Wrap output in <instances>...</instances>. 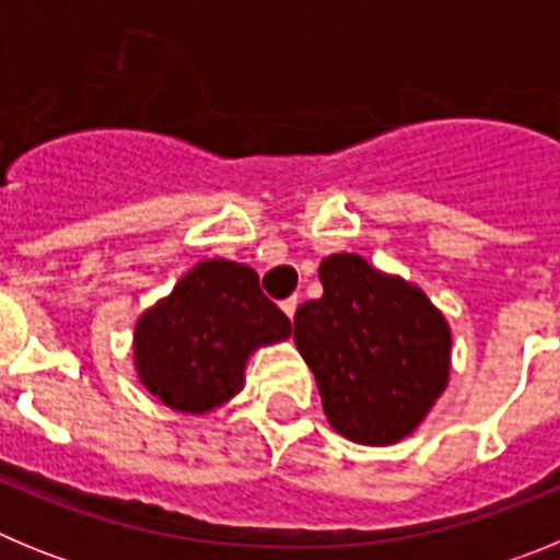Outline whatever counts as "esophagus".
Segmentation results:
<instances>
[{
  "label": "esophagus",
  "instance_id": "1",
  "mask_svg": "<svg viewBox=\"0 0 560 560\" xmlns=\"http://www.w3.org/2000/svg\"><path fill=\"white\" fill-rule=\"evenodd\" d=\"M296 305H300V300H296V296H289V300H283V303H280V308L285 311V316H291V319H294Z\"/></svg>",
  "mask_w": 560,
  "mask_h": 560
}]
</instances>
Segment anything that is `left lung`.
<instances>
[{
    "label": "left lung",
    "instance_id": "obj_1",
    "mask_svg": "<svg viewBox=\"0 0 560 560\" xmlns=\"http://www.w3.org/2000/svg\"><path fill=\"white\" fill-rule=\"evenodd\" d=\"M323 296L300 305L294 341L323 395L328 423L364 446H389L420 427L452 370V330L418 285L361 255L319 266Z\"/></svg>",
    "mask_w": 560,
    "mask_h": 560
}]
</instances>
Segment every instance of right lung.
<instances>
[{"label":"right lung","instance_id":"obj_1","mask_svg":"<svg viewBox=\"0 0 560 560\" xmlns=\"http://www.w3.org/2000/svg\"><path fill=\"white\" fill-rule=\"evenodd\" d=\"M291 336V319L260 291L255 269L201 260L133 328V364L151 395L205 415L244 389L246 359Z\"/></svg>","mask_w":560,"mask_h":560}]
</instances>
